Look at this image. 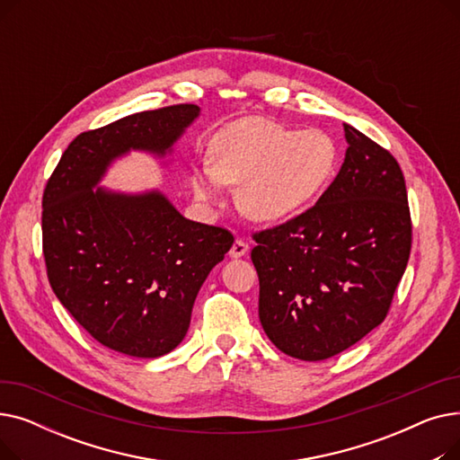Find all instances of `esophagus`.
<instances>
[{
	"instance_id": "obj_1",
	"label": "esophagus",
	"mask_w": 460,
	"mask_h": 460,
	"mask_svg": "<svg viewBox=\"0 0 460 460\" xmlns=\"http://www.w3.org/2000/svg\"><path fill=\"white\" fill-rule=\"evenodd\" d=\"M248 250H250L248 243H244L243 238H236L234 243H233V246H231V250H229V255L236 259V257H243V255H246V253H248Z\"/></svg>"
}]
</instances>
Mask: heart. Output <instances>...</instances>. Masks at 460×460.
<instances>
[{
	"label": "heart",
	"instance_id": "1",
	"mask_svg": "<svg viewBox=\"0 0 460 460\" xmlns=\"http://www.w3.org/2000/svg\"><path fill=\"white\" fill-rule=\"evenodd\" d=\"M335 164L337 147L326 132L246 119L216 134L208 167H191L190 188L198 201L216 203L222 184L238 186L240 210L253 222L279 224L321 196Z\"/></svg>",
	"mask_w": 460,
	"mask_h": 460
}]
</instances>
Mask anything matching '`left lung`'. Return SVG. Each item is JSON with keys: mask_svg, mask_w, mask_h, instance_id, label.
<instances>
[{"mask_svg": "<svg viewBox=\"0 0 460 460\" xmlns=\"http://www.w3.org/2000/svg\"><path fill=\"white\" fill-rule=\"evenodd\" d=\"M340 173L319 201L253 234L259 319L285 354L319 361L388 315L412 246L397 160L350 125Z\"/></svg>", "mask_w": 460, "mask_h": 460, "instance_id": "8db88e82", "label": "left lung"}]
</instances>
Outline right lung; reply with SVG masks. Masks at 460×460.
Wrapping results in <instances>:
<instances>
[{
	"label": "right lung",
	"mask_w": 460,
	"mask_h": 460,
	"mask_svg": "<svg viewBox=\"0 0 460 460\" xmlns=\"http://www.w3.org/2000/svg\"><path fill=\"white\" fill-rule=\"evenodd\" d=\"M199 117L177 104L82 132L63 153L42 196V252L59 302L99 343L127 356L158 358L188 332L208 272L233 234L186 217L158 190L96 188L130 151L156 156Z\"/></svg>",
	"instance_id": "add662e5"
}]
</instances>
